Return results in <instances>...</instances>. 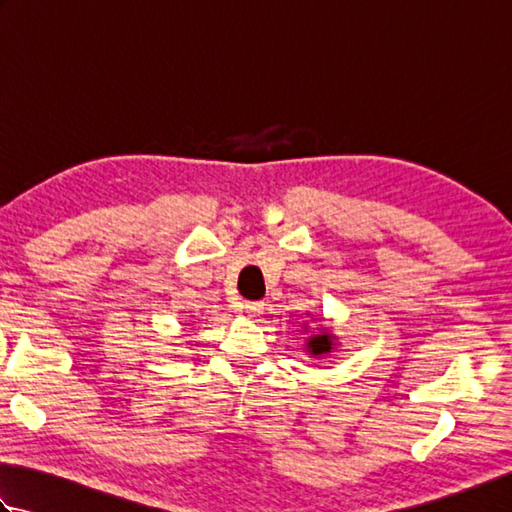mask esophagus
Wrapping results in <instances>:
<instances>
[{
	"label": "esophagus",
	"instance_id": "1",
	"mask_svg": "<svg viewBox=\"0 0 512 512\" xmlns=\"http://www.w3.org/2000/svg\"><path fill=\"white\" fill-rule=\"evenodd\" d=\"M244 310L248 317H259V314L264 312V301H246Z\"/></svg>",
	"mask_w": 512,
	"mask_h": 512
}]
</instances>
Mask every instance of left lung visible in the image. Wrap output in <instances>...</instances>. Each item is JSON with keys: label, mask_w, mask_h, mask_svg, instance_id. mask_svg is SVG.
<instances>
[{"label": "left lung", "mask_w": 512, "mask_h": 512, "mask_svg": "<svg viewBox=\"0 0 512 512\" xmlns=\"http://www.w3.org/2000/svg\"><path fill=\"white\" fill-rule=\"evenodd\" d=\"M301 334L306 336V341H303V352L310 354V358H323V356H330L336 347V343H339V339L332 334V330L328 328V325H319L317 330L312 328L310 332V325L308 321L301 323Z\"/></svg>", "instance_id": "obj_1"}]
</instances>
